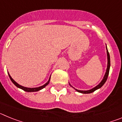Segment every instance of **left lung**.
<instances>
[{"mask_svg": "<svg viewBox=\"0 0 122 122\" xmlns=\"http://www.w3.org/2000/svg\"><path fill=\"white\" fill-rule=\"evenodd\" d=\"M106 50H107V69H106V73H105V74H104L103 80L101 81V82H100V84L98 85V86H97L96 87H95L94 88H93V89H90V90H77V89H74H74H75L76 91L78 92H79V93H92V92H95L96 90H97V89L101 88V87L104 84V83L106 82V80H107V77H108L109 73L110 66H111V62H110V56H109V53L108 51H107V47H106Z\"/></svg>", "mask_w": 122, "mask_h": 122, "instance_id": "obj_1", "label": "left lung"}]
</instances>
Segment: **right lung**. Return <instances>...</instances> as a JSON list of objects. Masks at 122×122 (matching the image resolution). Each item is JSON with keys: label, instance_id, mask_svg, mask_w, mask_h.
I'll use <instances>...</instances> for the list:
<instances>
[{"label": "right lung", "instance_id": "add662e5", "mask_svg": "<svg viewBox=\"0 0 122 122\" xmlns=\"http://www.w3.org/2000/svg\"><path fill=\"white\" fill-rule=\"evenodd\" d=\"M8 76H9L10 78L11 81H12V82L15 85V86H16L17 87H18V88H19V89H22L23 90H24V91L25 92H37V91H39V90H41V89H43V88H45V87H46L47 85L49 83V81H50V79H51V76L50 77H49V81H48L45 84H44L43 86H40V87H35V88H28V87H23V86H21V85L18 84V83L16 82L15 81V80H13V79L12 78V77H11V76L10 75V74L8 73Z\"/></svg>", "mask_w": 122, "mask_h": 122}]
</instances>
